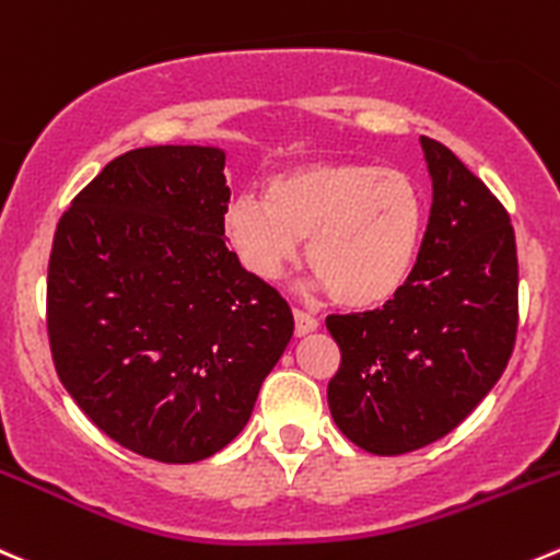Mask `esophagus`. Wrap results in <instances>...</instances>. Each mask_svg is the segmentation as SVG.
I'll return each mask as SVG.
<instances>
[{"mask_svg":"<svg viewBox=\"0 0 560 560\" xmlns=\"http://www.w3.org/2000/svg\"><path fill=\"white\" fill-rule=\"evenodd\" d=\"M292 317H295V336L314 334V330L319 328V319L312 317V314L301 312V308H295V312H292Z\"/></svg>","mask_w":560,"mask_h":560,"instance_id":"1","label":"esophagus"}]
</instances>
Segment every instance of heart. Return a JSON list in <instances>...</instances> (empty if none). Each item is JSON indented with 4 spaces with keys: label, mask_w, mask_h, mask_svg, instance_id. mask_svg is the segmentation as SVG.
Returning a JSON list of instances; mask_svg holds the SVG:
<instances>
[{
    "label": "heart",
    "mask_w": 560,
    "mask_h": 560,
    "mask_svg": "<svg viewBox=\"0 0 560 560\" xmlns=\"http://www.w3.org/2000/svg\"><path fill=\"white\" fill-rule=\"evenodd\" d=\"M427 230L424 191L401 170L317 161L273 175L262 202L224 210L226 246L262 281L279 279L306 242V265L347 308L388 303L412 276Z\"/></svg>",
    "instance_id": "obj_1"
}]
</instances>
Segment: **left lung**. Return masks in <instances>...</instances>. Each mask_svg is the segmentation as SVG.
I'll return each instance as SVG.
<instances>
[{
  "label": "left lung",
  "instance_id": "obj_1",
  "mask_svg": "<svg viewBox=\"0 0 560 560\" xmlns=\"http://www.w3.org/2000/svg\"><path fill=\"white\" fill-rule=\"evenodd\" d=\"M432 177L424 243L383 308L325 319L341 350L328 383L336 427L380 457L463 424L506 369L517 336V246L506 208L446 148L421 136Z\"/></svg>",
  "mask_w": 560,
  "mask_h": 560
}]
</instances>
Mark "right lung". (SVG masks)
I'll return each instance as SVG.
<instances>
[{"label":"right lung","mask_w":560,"mask_h":560,"mask_svg":"<svg viewBox=\"0 0 560 560\" xmlns=\"http://www.w3.org/2000/svg\"><path fill=\"white\" fill-rule=\"evenodd\" d=\"M224 161L199 144L130 150L54 232L59 380L97 430L159 463L235 441L295 328L284 298L226 248Z\"/></svg>","instance_id":"right-lung-1"}]
</instances>
